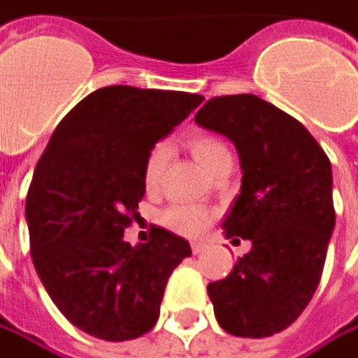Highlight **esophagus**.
<instances>
[{"mask_svg": "<svg viewBox=\"0 0 358 358\" xmlns=\"http://www.w3.org/2000/svg\"><path fill=\"white\" fill-rule=\"evenodd\" d=\"M190 248H192V252H194V255H202V252L208 248V244H206L204 241H192L190 242Z\"/></svg>", "mask_w": 358, "mask_h": 358, "instance_id": "1", "label": "esophagus"}]
</instances>
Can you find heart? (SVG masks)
Segmentation results:
<instances>
[{"label": "heart", "instance_id": "1", "mask_svg": "<svg viewBox=\"0 0 358 358\" xmlns=\"http://www.w3.org/2000/svg\"><path fill=\"white\" fill-rule=\"evenodd\" d=\"M188 148L210 174L224 158L232 156L224 140L214 134H192L188 138ZM168 158H170V146L166 142H158L148 152L146 162H144V184L148 190H154L162 182ZM162 222L170 230L184 234V236H200L212 222V214L204 206L176 204V206L164 210Z\"/></svg>", "mask_w": 358, "mask_h": 358}]
</instances>
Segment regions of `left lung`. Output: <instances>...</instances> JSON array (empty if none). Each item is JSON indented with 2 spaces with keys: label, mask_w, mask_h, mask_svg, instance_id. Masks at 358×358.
<instances>
[{
  "label": "left lung",
  "mask_w": 358,
  "mask_h": 358,
  "mask_svg": "<svg viewBox=\"0 0 358 358\" xmlns=\"http://www.w3.org/2000/svg\"><path fill=\"white\" fill-rule=\"evenodd\" d=\"M194 120L236 146L241 194L222 228L252 242L226 278L208 285L216 320L234 336L280 333L322 276L334 228L331 160L299 120L252 94L210 98Z\"/></svg>",
  "instance_id": "obj_1"
}]
</instances>
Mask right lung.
I'll use <instances>...</instances> for the list:
<instances>
[{"instance_id": "add662e5", "label": "right lung", "mask_w": 358, "mask_h": 358, "mask_svg": "<svg viewBox=\"0 0 358 358\" xmlns=\"http://www.w3.org/2000/svg\"><path fill=\"white\" fill-rule=\"evenodd\" d=\"M200 94L108 86L73 106L52 134L25 198L29 252L48 294L73 327L103 341L156 324L172 271L190 244L152 226L132 246L144 162L202 103Z\"/></svg>"}]
</instances>
